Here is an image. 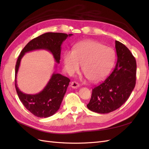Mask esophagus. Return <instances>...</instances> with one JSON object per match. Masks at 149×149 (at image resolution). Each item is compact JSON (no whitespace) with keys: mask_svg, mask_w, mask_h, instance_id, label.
<instances>
[{"mask_svg":"<svg viewBox=\"0 0 149 149\" xmlns=\"http://www.w3.org/2000/svg\"><path fill=\"white\" fill-rule=\"evenodd\" d=\"M71 88H74V89H75V88H78L79 86V84L77 83V82H76V81H73V82H71Z\"/></svg>","mask_w":149,"mask_h":149,"instance_id":"34e87169","label":"esophagus"}]
</instances>
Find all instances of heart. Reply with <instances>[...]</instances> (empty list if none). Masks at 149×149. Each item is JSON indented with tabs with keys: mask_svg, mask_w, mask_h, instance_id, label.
Masks as SVG:
<instances>
[{
	"mask_svg": "<svg viewBox=\"0 0 149 149\" xmlns=\"http://www.w3.org/2000/svg\"><path fill=\"white\" fill-rule=\"evenodd\" d=\"M115 58L112 48L94 40H85L76 45L74 50L65 52L64 65L68 73L72 75L83 63L86 77L93 82H98L109 74Z\"/></svg>",
	"mask_w": 149,
	"mask_h": 149,
	"instance_id": "obj_1",
	"label": "heart"
}]
</instances>
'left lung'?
I'll list each match as a JSON object with an SVG mask.
<instances>
[{"instance_id":"left-lung-1","label":"left lung","mask_w":149,"mask_h":149,"mask_svg":"<svg viewBox=\"0 0 149 149\" xmlns=\"http://www.w3.org/2000/svg\"><path fill=\"white\" fill-rule=\"evenodd\" d=\"M118 60L115 68L102 83L92 90L87 107L91 111L106 114L119 108L127 100L136 81L135 57L124 44L116 41Z\"/></svg>"}]
</instances>
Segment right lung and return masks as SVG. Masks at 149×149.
Returning <instances> with one entry per match:
<instances>
[{"label":"right lung","mask_w":149,"mask_h":149,"mask_svg":"<svg viewBox=\"0 0 149 149\" xmlns=\"http://www.w3.org/2000/svg\"><path fill=\"white\" fill-rule=\"evenodd\" d=\"M73 34L48 32L40 35L29 42L22 49L15 65V86L20 100L28 111L38 118H48L59 109L70 79L60 74L54 73L48 84L41 92L36 94L22 93L17 84V74L22 58L25 53L35 49H45L50 52L57 63H59L61 45L66 38Z\"/></svg>","instance_id":"obj_1"}]
</instances>
